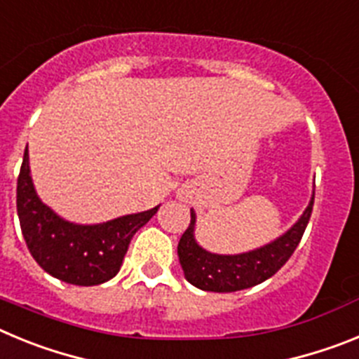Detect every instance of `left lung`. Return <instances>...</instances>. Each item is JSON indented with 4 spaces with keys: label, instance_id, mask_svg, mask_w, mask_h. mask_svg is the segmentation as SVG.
<instances>
[{
    "label": "left lung",
    "instance_id": "8db88e82",
    "mask_svg": "<svg viewBox=\"0 0 359 359\" xmlns=\"http://www.w3.org/2000/svg\"><path fill=\"white\" fill-rule=\"evenodd\" d=\"M315 194L297 223L278 239L261 248L237 255H219L203 250L194 237L196 214L190 210V224L177 244V257L187 280L203 291L231 293L248 290L273 277L282 266L290 261L302 239L313 212Z\"/></svg>",
    "mask_w": 359,
    "mask_h": 359
}]
</instances>
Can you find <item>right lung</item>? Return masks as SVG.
Here are the masks:
<instances>
[{"instance_id":"1","label":"right lung","mask_w":359,"mask_h":359,"mask_svg":"<svg viewBox=\"0 0 359 359\" xmlns=\"http://www.w3.org/2000/svg\"><path fill=\"white\" fill-rule=\"evenodd\" d=\"M160 205L100 224H75L59 217L37 196L28 151L18 177V215L32 257L52 277L73 286H97L120 271L133 236Z\"/></svg>"}]
</instances>
